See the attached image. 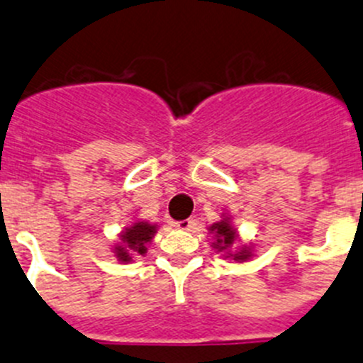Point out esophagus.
Masks as SVG:
<instances>
[{"instance_id": "1", "label": "esophagus", "mask_w": 363, "mask_h": 363, "mask_svg": "<svg viewBox=\"0 0 363 363\" xmlns=\"http://www.w3.org/2000/svg\"><path fill=\"white\" fill-rule=\"evenodd\" d=\"M195 225L196 221L193 220V218H188V220H182V221H175V227L181 228V230H191Z\"/></svg>"}]
</instances>
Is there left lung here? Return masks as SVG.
<instances>
[{"instance_id": "8db88e82", "label": "left lung", "mask_w": 363, "mask_h": 363, "mask_svg": "<svg viewBox=\"0 0 363 363\" xmlns=\"http://www.w3.org/2000/svg\"><path fill=\"white\" fill-rule=\"evenodd\" d=\"M220 218L221 220L214 221L213 225L207 227L209 234H213V242H211V246L214 248V252L220 253L221 259H230L239 264L252 260L253 255H255L253 246L248 245V242H242L241 239H239L238 228L232 225L230 214L221 213Z\"/></svg>"}]
</instances>
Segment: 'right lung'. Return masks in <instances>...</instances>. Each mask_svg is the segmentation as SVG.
Returning <instances> with one entry per match:
<instances>
[{
    "instance_id": "add662e5",
    "label": "right lung",
    "mask_w": 363,
    "mask_h": 363,
    "mask_svg": "<svg viewBox=\"0 0 363 363\" xmlns=\"http://www.w3.org/2000/svg\"><path fill=\"white\" fill-rule=\"evenodd\" d=\"M160 225L150 223V221L138 220L131 221V225L124 228L118 234V241L113 242V252L115 259L121 264L135 262L136 255H145L147 246L152 242L154 235H156Z\"/></svg>"
}]
</instances>
